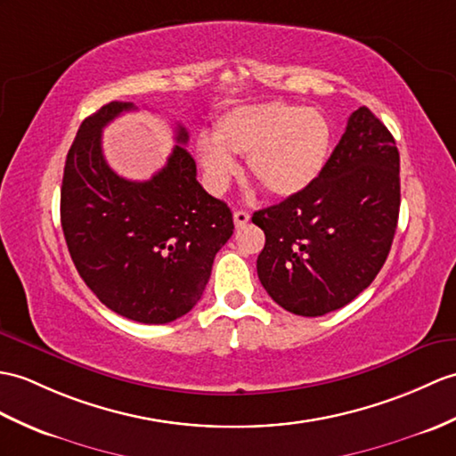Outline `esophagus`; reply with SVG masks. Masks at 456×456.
Segmentation results:
<instances>
[{
  "label": "esophagus",
  "instance_id": "esophagus-1",
  "mask_svg": "<svg viewBox=\"0 0 456 456\" xmlns=\"http://www.w3.org/2000/svg\"><path fill=\"white\" fill-rule=\"evenodd\" d=\"M232 219H235V227H245L250 221V214L245 209H239L232 214Z\"/></svg>",
  "mask_w": 456,
  "mask_h": 456
}]
</instances>
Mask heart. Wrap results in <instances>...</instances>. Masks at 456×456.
Segmentation results:
<instances>
[{
	"mask_svg": "<svg viewBox=\"0 0 456 456\" xmlns=\"http://www.w3.org/2000/svg\"><path fill=\"white\" fill-rule=\"evenodd\" d=\"M248 155V173L273 198H293L321 178L332 153V128L321 110L288 102L242 104L221 114L216 137L200 134L196 153L211 188L237 175L235 157Z\"/></svg>",
	"mask_w": 456,
	"mask_h": 456,
	"instance_id": "b5f03b06",
	"label": "heart"
}]
</instances>
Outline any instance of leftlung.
Segmentation results:
<instances>
[{
    "label": "left lung",
    "instance_id": "8db88e82",
    "mask_svg": "<svg viewBox=\"0 0 456 456\" xmlns=\"http://www.w3.org/2000/svg\"><path fill=\"white\" fill-rule=\"evenodd\" d=\"M400 209L395 137L367 107L349 116L324 173L299 196L254 211L266 235L258 278L285 311L322 316L371 285Z\"/></svg>",
    "mask_w": 456,
    "mask_h": 456
}]
</instances>
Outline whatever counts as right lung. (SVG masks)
Here are the masks:
<instances>
[{
    "instance_id": "obj_1",
    "label": "right lung",
    "mask_w": 456,
    "mask_h": 456,
    "mask_svg": "<svg viewBox=\"0 0 456 456\" xmlns=\"http://www.w3.org/2000/svg\"><path fill=\"white\" fill-rule=\"evenodd\" d=\"M132 102L112 101L85 118L63 167L60 216L71 260L87 288L116 314L167 324L202 297L232 214L196 180L188 132L161 171L135 183L116 175L101 134Z\"/></svg>"
}]
</instances>
